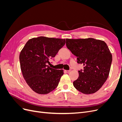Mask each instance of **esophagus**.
<instances>
[{"label": "esophagus", "mask_w": 122, "mask_h": 122, "mask_svg": "<svg viewBox=\"0 0 122 122\" xmlns=\"http://www.w3.org/2000/svg\"><path fill=\"white\" fill-rule=\"evenodd\" d=\"M70 71H71V70H65V72L66 73H69Z\"/></svg>", "instance_id": "1"}]
</instances>
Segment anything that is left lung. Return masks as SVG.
Returning <instances> with one entry per match:
<instances>
[{
  "label": "left lung",
  "mask_w": 122,
  "mask_h": 122,
  "mask_svg": "<svg viewBox=\"0 0 122 122\" xmlns=\"http://www.w3.org/2000/svg\"><path fill=\"white\" fill-rule=\"evenodd\" d=\"M66 46L77 57V62L84 66L74 86L84 94L96 93L107 79L111 67L112 55L107 44L93 38L67 39Z\"/></svg>",
  "instance_id": "8db88e82"
}]
</instances>
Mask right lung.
<instances>
[{
    "label": "right lung",
    "instance_id": "1",
    "mask_svg": "<svg viewBox=\"0 0 122 122\" xmlns=\"http://www.w3.org/2000/svg\"><path fill=\"white\" fill-rule=\"evenodd\" d=\"M65 42V39L39 36L29 40L21 50L19 60L23 76L36 93L47 94L57 86L63 70L54 69L47 64Z\"/></svg>",
    "mask_w": 122,
    "mask_h": 122
}]
</instances>
